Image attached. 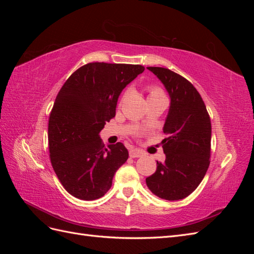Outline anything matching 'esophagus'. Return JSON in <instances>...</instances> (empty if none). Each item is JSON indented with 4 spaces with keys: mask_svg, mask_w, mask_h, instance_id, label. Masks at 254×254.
Masks as SVG:
<instances>
[{
    "mask_svg": "<svg viewBox=\"0 0 254 254\" xmlns=\"http://www.w3.org/2000/svg\"><path fill=\"white\" fill-rule=\"evenodd\" d=\"M129 156L131 158H139L144 156V151L141 149H136V148H131L129 150Z\"/></svg>",
    "mask_w": 254,
    "mask_h": 254,
    "instance_id": "1",
    "label": "esophagus"
}]
</instances>
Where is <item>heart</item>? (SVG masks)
<instances>
[{
	"label": "heart",
	"instance_id": "1",
	"mask_svg": "<svg viewBox=\"0 0 254 254\" xmlns=\"http://www.w3.org/2000/svg\"><path fill=\"white\" fill-rule=\"evenodd\" d=\"M149 96H164V94H163V92L161 89H159L157 87H152V88L149 89L148 97Z\"/></svg>",
	"mask_w": 254,
	"mask_h": 254
}]
</instances>
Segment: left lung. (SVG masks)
Masks as SVG:
<instances>
[{
  "instance_id": "obj_1",
  "label": "left lung",
  "mask_w": 254,
  "mask_h": 254,
  "mask_svg": "<svg viewBox=\"0 0 254 254\" xmlns=\"http://www.w3.org/2000/svg\"><path fill=\"white\" fill-rule=\"evenodd\" d=\"M163 83L171 105L163 126V163L146 178L159 198L179 200L197 189L210 165L211 121L200 94L189 80L168 68L148 66Z\"/></svg>"
}]
</instances>
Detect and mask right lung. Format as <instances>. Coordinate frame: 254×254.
Listing matches in <instances>:
<instances>
[{
    "label": "right lung",
    "instance_id": "1",
    "mask_svg": "<svg viewBox=\"0 0 254 254\" xmlns=\"http://www.w3.org/2000/svg\"><path fill=\"white\" fill-rule=\"evenodd\" d=\"M140 64L92 63L75 71L54 103L49 122L50 157L67 193L82 200L103 197L128 150L105 147L99 132L115 117L122 91L144 72Z\"/></svg>",
    "mask_w": 254,
    "mask_h": 254
}]
</instances>
